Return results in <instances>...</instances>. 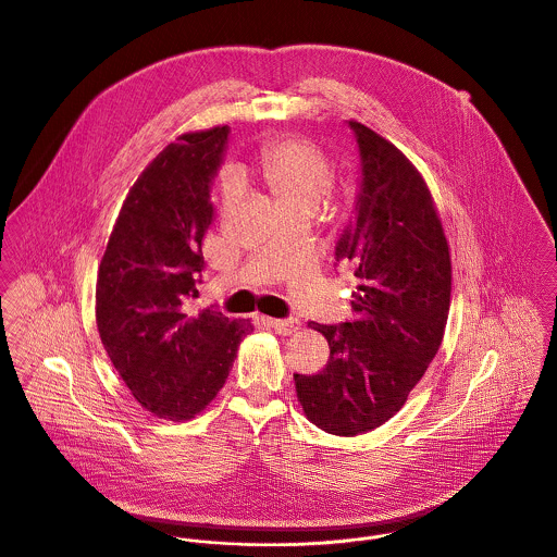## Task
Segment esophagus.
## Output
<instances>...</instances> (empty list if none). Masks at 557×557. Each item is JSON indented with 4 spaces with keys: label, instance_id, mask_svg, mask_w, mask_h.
Returning <instances> with one entry per match:
<instances>
[{
    "label": "esophagus",
    "instance_id": "esophagus-1",
    "mask_svg": "<svg viewBox=\"0 0 557 557\" xmlns=\"http://www.w3.org/2000/svg\"><path fill=\"white\" fill-rule=\"evenodd\" d=\"M268 323H270V327H272L274 332H278V334H283V336H287V334H294V332L300 327V321L294 318L268 319Z\"/></svg>",
    "mask_w": 557,
    "mask_h": 557
}]
</instances>
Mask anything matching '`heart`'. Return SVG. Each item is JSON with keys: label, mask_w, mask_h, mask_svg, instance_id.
<instances>
[{"label": "heart", "mask_w": 557, "mask_h": 557, "mask_svg": "<svg viewBox=\"0 0 557 557\" xmlns=\"http://www.w3.org/2000/svg\"><path fill=\"white\" fill-rule=\"evenodd\" d=\"M257 171L276 210L283 208H318L330 180V164L323 152L305 139H283L261 150ZM223 199L238 195V182L225 177L221 186Z\"/></svg>", "instance_id": "1"}]
</instances>
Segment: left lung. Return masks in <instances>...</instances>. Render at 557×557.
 <instances>
[{
	"mask_svg": "<svg viewBox=\"0 0 557 557\" xmlns=\"http://www.w3.org/2000/svg\"><path fill=\"white\" fill-rule=\"evenodd\" d=\"M360 152L354 219L336 261L356 276L351 318L323 325L330 360L294 375L307 418L332 435H358L388 422L435 358L450 311V250L418 169L391 141L349 122Z\"/></svg>",
	"mask_w": 557,
	"mask_h": 557,
	"instance_id": "1",
	"label": "left lung"
}]
</instances>
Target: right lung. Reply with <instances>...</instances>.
Segmentation results:
<instances>
[{"label":"right lung","instance_id":"add662e5","mask_svg":"<svg viewBox=\"0 0 557 557\" xmlns=\"http://www.w3.org/2000/svg\"><path fill=\"white\" fill-rule=\"evenodd\" d=\"M230 126L186 133L137 177L102 255L96 281L100 341L133 393L154 416L195 418L223 388L248 319L188 313L206 268L212 180Z\"/></svg>","mask_w":557,"mask_h":557}]
</instances>
